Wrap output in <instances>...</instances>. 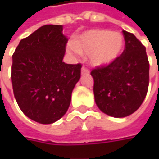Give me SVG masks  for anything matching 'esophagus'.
Listing matches in <instances>:
<instances>
[{"instance_id":"obj_1","label":"esophagus","mask_w":159,"mask_h":159,"mask_svg":"<svg viewBox=\"0 0 159 159\" xmlns=\"http://www.w3.org/2000/svg\"><path fill=\"white\" fill-rule=\"evenodd\" d=\"M82 74L83 75H88L89 74V69L85 66H83L82 67Z\"/></svg>"}]
</instances>
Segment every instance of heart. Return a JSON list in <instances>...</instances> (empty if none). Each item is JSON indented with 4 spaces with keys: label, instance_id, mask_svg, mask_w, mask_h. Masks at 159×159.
Segmentation results:
<instances>
[{
    "label": "heart",
    "instance_id": "b5f03b06",
    "mask_svg": "<svg viewBox=\"0 0 159 159\" xmlns=\"http://www.w3.org/2000/svg\"><path fill=\"white\" fill-rule=\"evenodd\" d=\"M124 45L123 37L120 33L108 30H89L77 37L70 48L74 52L90 54L91 61L97 65L112 62L121 52Z\"/></svg>",
    "mask_w": 159,
    "mask_h": 159
}]
</instances>
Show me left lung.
Instances as JSON below:
<instances>
[{"mask_svg": "<svg viewBox=\"0 0 159 159\" xmlns=\"http://www.w3.org/2000/svg\"><path fill=\"white\" fill-rule=\"evenodd\" d=\"M122 34L125 40L123 52L108 65L91 71L97 106L115 118H123L137 111L149 84L145 47L134 34L125 30Z\"/></svg>", "mask_w": 159, "mask_h": 159, "instance_id": "1", "label": "left lung"}]
</instances>
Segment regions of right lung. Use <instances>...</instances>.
<instances>
[{"label":"right lung","mask_w":159,"mask_h":159,"mask_svg":"<svg viewBox=\"0 0 159 159\" xmlns=\"http://www.w3.org/2000/svg\"><path fill=\"white\" fill-rule=\"evenodd\" d=\"M67 42L62 25H46L23 39L13 54L11 77L16 102L37 122L53 123L70 106L82 64L62 61Z\"/></svg>","instance_id":"right-lung-1"}]
</instances>
